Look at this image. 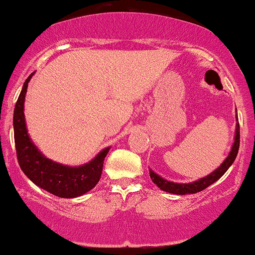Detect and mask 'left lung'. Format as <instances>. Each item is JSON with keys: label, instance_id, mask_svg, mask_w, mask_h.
I'll list each match as a JSON object with an SVG mask.
<instances>
[{"label": "left lung", "instance_id": "1", "mask_svg": "<svg viewBox=\"0 0 255 255\" xmlns=\"http://www.w3.org/2000/svg\"><path fill=\"white\" fill-rule=\"evenodd\" d=\"M238 118V115H236ZM239 146H240V125H236V133H235V141L234 145L232 147V151L229 153V155L227 157L225 161L221 164V166L217 170L214 171L213 173H210L209 176L202 178V179L196 180L194 183L189 184H178L173 182H167L166 179H162L161 177H159L158 174H155L153 171H151L149 176H151L152 182L155 184L160 190L170 192V194H176V195H188V194H196V192L202 191V190L207 189L208 186H210L211 184L215 183L216 180H219L221 177L227 172L231 165L234 162L236 155L239 152Z\"/></svg>", "mask_w": 255, "mask_h": 255}]
</instances>
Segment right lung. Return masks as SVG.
<instances>
[{
    "mask_svg": "<svg viewBox=\"0 0 255 255\" xmlns=\"http://www.w3.org/2000/svg\"><path fill=\"white\" fill-rule=\"evenodd\" d=\"M32 75L23 83L14 109V140L17 161L23 173L35 185L61 198L78 197L90 191L98 183L109 147L103 149L90 162L78 167L64 166L45 158L30 141L24 124V96Z\"/></svg>",
    "mask_w": 255,
    "mask_h": 255,
    "instance_id": "right-lung-1",
    "label": "right lung"
}]
</instances>
